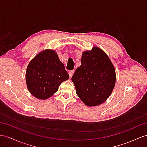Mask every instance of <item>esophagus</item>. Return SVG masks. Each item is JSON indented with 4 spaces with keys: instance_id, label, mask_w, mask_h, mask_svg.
<instances>
[{
    "instance_id": "obj_1",
    "label": "esophagus",
    "mask_w": 147,
    "mask_h": 147,
    "mask_svg": "<svg viewBox=\"0 0 147 147\" xmlns=\"http://www.w3.org/2000/svg\"><path fill=\"white\" fill-rule=\"evenodd\" d=\"M74 74V70H70L69 71V76H70V77H72V76H73V74Z\"/></svg>"
}]
</instances>
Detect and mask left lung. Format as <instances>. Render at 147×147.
I'll list each match as a JSON object with an SVG mask.
<instances>
[{
    "label": "left lung",
    "instance_id": "obj_1",
    "mask_svg": "<svg viewBox=\"0 0 147 147\" xmlns=\"http://www.w3.org/2000/svg\"><path fill=\"white\" fill-rule=\"evenodd\" d=\"M76 94L86 105L97 106L109 97L115 87V68L102 49L94 47L82 53L81 65L71 77Z\"/></svg>",
    "mask_w": 147,
    "mask_h": 147
}]
</instances>
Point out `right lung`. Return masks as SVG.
Masks as SVG:
<instances>
[{
    "mask_svg": "<svg viewBox=\"0 0 147 147\" xmlns=\"http://www.w3.org/2000/svg\"><path fill=\"white\" fill-rule=\"evenodd\" d=\"M69 78L63 63L53 50L47 49L32 59L27 68L28 91L35 97L45 100L58 90L62 82Z\"/></svg>",
    "mask_w": 147,
    "mask_h": 147,
    "instance_id": "1",
    "label": "right lung"
}]
</instances>
